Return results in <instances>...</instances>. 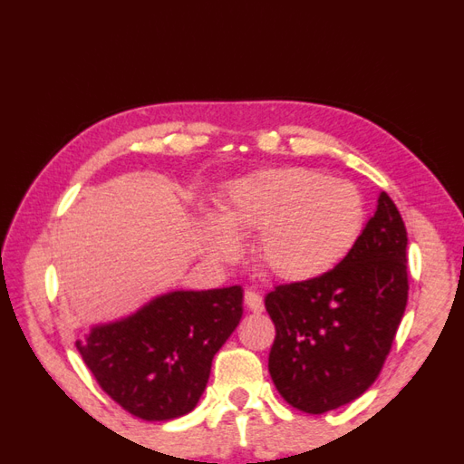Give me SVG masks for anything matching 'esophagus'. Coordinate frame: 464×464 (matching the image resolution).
Here are the masks:
<instances>
[{"instance_id":"obj_1","label":"esophagus","mask_w":464,"mask_h":464,"mask_svg":"<svg viewBox=\"0 0 464 464\" xmlns=\"http://www.w3.org/2000/svg\"><path fill=\"white\" fill-rule=\"evenodd\" d=\"M245 305L249 307L253 314H261L263 312V297L256 289H247L245 292Z\"/></svg>"}]
</instances>
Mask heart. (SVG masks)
Masks as SVG:
<instances>
[{
	"mask_svg": "<svg viewBox=\"0 0 464 464\" xmlns=\"http://www.w3.org/2000/svg\"><path fill=\"white\" fill-rule=\"evenodd\" d=\"M366 223L360 188L304 167H271L227 188L223 225L213 241L219 257L235 251L231 235H259L261 267L281 281L328 274L358 243Z\"/></svg>",
	"mask_w": 464,
	"mask_h": 464,
	"instance_id": "obj_1",
	"label": "heart"
}]
</instances>
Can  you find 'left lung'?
Listing matches in <instances>:
<instances>
[{"label":"left lung","instance_id":"left-lung-1","mask_svg":"<svg viewBox=\"0 0 464 464\" xmlns=\"http://www.w3.org/2000/svg\"><path fill=\"white\" fill-rule=\"evenodd\" d=\"M406 245L402 217L382 193L346 259L266 295L276 324L269 374L289 406L324 414L374 384L406 310Z\"/></svg>","mask_w":464,"mask_h":464}]
</instances>
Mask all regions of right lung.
<instances>
[{"instance_id":"add662e5","label":"right lung","mask_w":464,"mask_h":464,"mask_svg":"<svg viewBox=\"0 0 464 464\" xmlns=\"http://www.w3.org/2000/svg\"><path fill=\"white\" fill-rule=\"evenodd\" d=\"M241 285L157 297L122 322L76 342L98 386L142 420H172L193 411L213 356L237 328Z\"/></svg>"}]
</instances>
